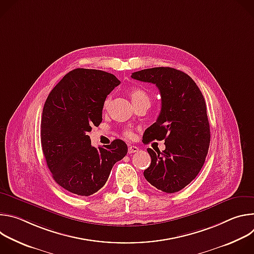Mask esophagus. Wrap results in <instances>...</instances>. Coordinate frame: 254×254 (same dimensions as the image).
Wrapping results in <instances>:
<instances>
[{
    "label": "esophagus",
    "mask_w": 254,
    "mask_h": 254,
    "mask_svg": "<svg viewBox=\"0 0 254 254\" xmlns=\"http://www.w3.org/2000/svg\"><path fill=\"white\" fill-rule=\"evenodd\" d=\"M138 151V148L135 146H129L128 147V154H132V153H136Z\"/></svg>",
    "instance_id": "obj_1"
}]
</instances>
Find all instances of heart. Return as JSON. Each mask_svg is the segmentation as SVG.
Wrapping results in <instances>:
<instances>
[{
  "label": "heart",
  "mask_w": 254,
  "mask_h": 254,
  "mask_svg": "<svg viewBox=\"0 0 254 254\" xmlns=\"http://www.w3.org/2000/svg\"><path fill=\"white\" fill-rule=\"evenodd\" d=\"M128 94H129V97L133 104H135L139 101H143V100L150 101V97H149V94L147 93V91L142 88H139V87H132V88L128 89ZM108 103H110V100H108V98H105L103 101V107L106 108L108 106ZM127 135L129 136L130 132L127 131Z\"/></svg>",
  "instance_id": "obj_1"
}]
</instances>
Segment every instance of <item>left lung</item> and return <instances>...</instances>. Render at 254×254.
<instances>
[{
  "mask_svg": "<svg viewBox=\"0 0 254 254\" xmlns=\"http://www.w3.org/2000/svg\"><path fill=\"white\" fill-rule=\"evenodd\" d=\"M131 78L156 84L162 98L158 120L142 139H165L166 149L147 150L152 162L143 176L163 192H178L197 177L208 154L210 126L203 94L188 74L171 67L136 71Z\"/></svg>",
  "mask_w": 254,
  "mask_h": 254,
  "instance_id": "left-lung-1",
  "label": "left lung"
}]
</instances>
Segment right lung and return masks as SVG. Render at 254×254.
Returning a JSON list of instances; mask_svg holds the SVG:
<instances>
[{
  "label": "right lung",
  "instance_id": "1",
  "mask_svg": "<svg viewBox=\"0 0 254 254\" xmlns=\"http://www.w3.org/2000/svg\"><path fill=\"white\" fill-rule=\"evenodd\" d=\"M121 81L112 73L77 68L49 93L42 113V151L55 182L78 196L101 189L114 165L127 153L122 139L91 146L88 132L102 121L103 101Z\"/></svg>",
  "mask_w": 254,
  "mask_h": 254
}]
</instances>
